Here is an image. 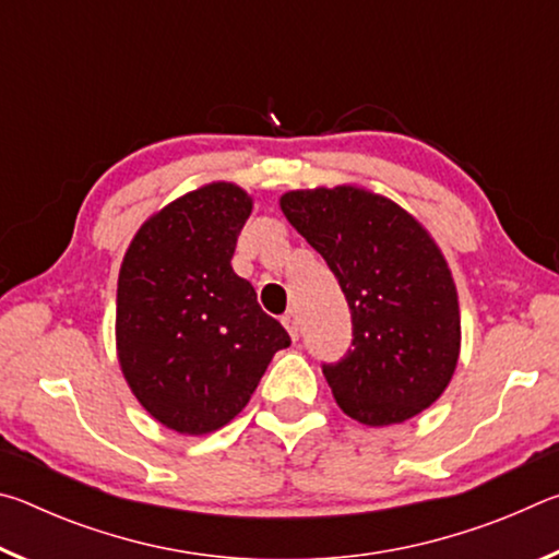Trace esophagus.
<instances>
[{
  "mask_svg": "<svg viewBox=\"0 0 559 559\" xmlns=\"http://www.w3.org/2000/svg\"><path fill=\"white\" fill-rule=\"evenodd\" d=\"M283 325H286V330H288L293 340L300 337V320H298L296 310H288V313L283 316Z\"/></svg>",
  "mask_w": 559,
  "mask_h": 559,
  "instance_id": "34e87169",
  "label": "esophagus"
}]
</instances>
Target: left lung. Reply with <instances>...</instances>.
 I'll return each mask as SVG.
<instances>
[{"label": "left lung", "mask_w": 559, "mask_h": 559, "mask_svg": "<svg viewBox=\"0 0 559 559\" xmlns=\"http://www.w3.org/2000/svg\"><path fill=\"white\" fill-rule=\"evenodd\" d=\"M281 210L325 259L353 316V349L323 374L367 427L412 419L439 400L461 349L459 296L427 229L359 187L296 189Z\"/></svg>", "instance_id": "left-lung-1"}]
</instances>
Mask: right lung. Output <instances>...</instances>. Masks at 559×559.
Segmentation results:
<instances>
[{
  "label": "right lung",
  "instance_id": "1",
  "mask_svg": "<svg viewBox=\"0 0 559 559\" xmlns=\"http://www.w3.org/2000/svg\"><path fill=\"white\" fill-rule=\"evenodd\" d=\"M251 197L212 182L140 226L118 276L116 340L138 402L167 429L202 437L249 404L271 357L290 345L231 257Z\"/></svg>",
  "mask_w": 559,
  "mask_h": 559
}]
</instances>
